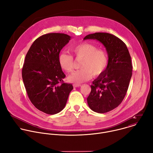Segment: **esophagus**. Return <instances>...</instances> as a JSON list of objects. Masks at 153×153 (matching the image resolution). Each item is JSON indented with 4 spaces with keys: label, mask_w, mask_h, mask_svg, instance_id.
Returning <instances> with one entry per match:
<instances>
[{
    "label": "esophagus",
    "mask_w": 153,
    "mask_h": 153,
    "mask_svg": "<svg viewBox=\"0 0 153 153\" xmlns=\"http://www.w3.org/2000/svg\"><path fill=\"white\" fill-rule=\"evenodd\" d=\"M80 86H81V85L79 84V83H74L73 84V86L75 87V88H76V87H79Z\"/></svg>",
    "instance_id": "obj_1"
}]
</instances>
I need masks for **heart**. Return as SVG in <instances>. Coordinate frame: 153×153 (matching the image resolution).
Returning <instances> with one entry per match:
<instances>
[{"mask_svg":"<svg viewBox=\"0 0 153 153\" xmlns=\"http://www.w3.org/2000/svg\"><path fill=\"white\" fill-rule=\"evenodd\" d=\"M71 51L76 59H80V70L73 73L68 77L69 81L80 83L94 76L100 75L106 68L108 57L106 51L93 44L83 42L73 45ZM58 61L60 68L65 72L71 73L74 68V60L71 55L62 52L59 54Z\"/></svg>","mask_w":153,"mask_h":153,"instance_id":"1","label":"heart"}]
</instances>
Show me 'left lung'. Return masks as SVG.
I'll return each instance as SVG.
<instances>
[{
    "mask_svg": "<svg viewBox=\"0 0 153 153\" xmlns=\"http://www.w3.org/2000/svg\"><path fill=\"white\" fill-rule=\"evenodd\" d=\"M83 39L99 41L108 53L107 67L93 82L87 102L94 112H109L121 103L127 92L133 70L129 53L122 40L110 33H96Z\"/></svg>",
    "mask_w": 153,
    "mask_h": 153,
    "instance_id": "obj_1",
    "label": "left lung"
}]
</instances>
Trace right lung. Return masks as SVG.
<instances>
[{"mask_svg": "<svg viewBox=\"0 0 153 153\" xmlns=\"http://www.w3.org/2000/svg\"><path fill=\"white\" fill-rule=\"evenodd\" d=\"M71 37L63 33H48L37 38L30 48L22 68V79L28 96L39 110L48 114L60 112L73 89L64 83L65 74L58 56Z\"/></svg>", "mask_w": 153, "mask_h": 153, "instance_id": "obj_1", "label": "right lung"}]
</instances>
